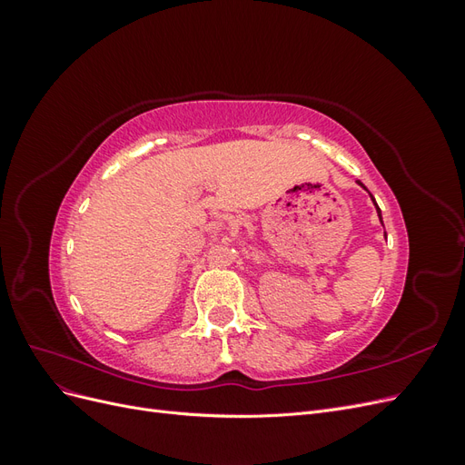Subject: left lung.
<instances>
[{
    "instance_id": "obj_1",
    "label": "left lung",
    "mask_w": 465,
    "mask_h": 465,
    "mask_svg": "<svg viewBox=\"0 0 465 465\" xmlns=\"http://www.w3.org/2000/svg\"><path fill=\"white\" fill-rule=\"evenodd\" d=\"M357 184L361 186V188H364V190H367V186H364L362 184V182L361 180H357ZM369 192V190H367ZM371 193V192H369ZM371 200H372V203H374V207H376V213H378V219H380V223H382V211H380V207H378V203H376V200L372 198V193H371ZM382 227H384V223H382ZM384 234H386V231H384Z\"/></svg>"
}]
</instances>
